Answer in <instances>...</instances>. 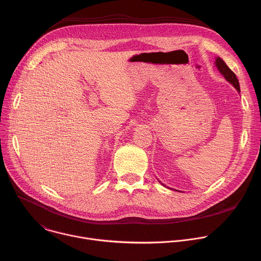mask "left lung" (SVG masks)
I'll use <instances>...</instances> for the list:
<instances>
[{
	"label": "left lung",
	"instance_id": "1",
	"mask_svg": "<svg viewBox=\"0 0 261 261\" xmlns=\"http://www.w3.org/2000/svg\"><path fill=\"white\" fill-rule=\"evenodd\" d=\"M216 66L218 68V70L220 71L221 74H223L224 75V77L226 79L227 82H229L237 90L238 92L240 93L241 90H240V84H239V81L237 79V75L233 73V71H231V69H229V67L225 64V62L223 61L221 58H217L216 60Z\"/></svg>",
	"mask_w": 261,
	"mask_h": 261
}]
</instances>
